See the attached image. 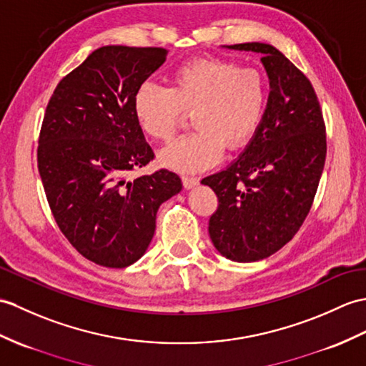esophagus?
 I'll use <instances>...</instances> for the list:
<instances>
[{"label":"esophagus","instance_id":"obj_1","mask_svg":"<svg viewBox=\"0 0 366 366\" xmlns=\"http://www.w3.org/2000/svg\"><path fill=\"white\" fill-rule=\"evenodd\" d=\"M182 184L187 190L193 189V187H197L199 184L198 177H190V176H182Z\"/></svg>","mask_w":366,"mask_h":366}]
</instances>
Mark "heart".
I'll return each mask as SVG.
<instances>
[{
  "label": "heart",
  "mask_w": 366,
  "mask_h": 366,
  "mask_svg": "<svg viewBox=\"0 0 366 366\" xmlns=\"http://www.w3.org/2000/svg\"><path fill=\"white\" fill-rule=\"evenodd\" d=\"M168 89L143 82L134 93L135 122L149 139L169 142L192 114L194 132L160 151L164 167L199 173L229 149H240L257 134L268 106V84L256 68L217 57H199L169 74Z\"/></svg>",
  "instance_id": "1"
}]
</instances>
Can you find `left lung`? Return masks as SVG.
Listing matches in <instances>:
<instances>
[{
    "instance_id": "obj_1",
    "label": "left lung",
    "mask_w": 366,
    "mask_h": 366,
    "mask_svg": "<svg viewBox=\"0 0 366 366\" xmlns=\"http://www.w3.org/2000/svg\"><path fill=\"white\" fill-rule=\"evenodd\" d=\"M226 48L262 54L269 79L257 134L239 159L201 181L218 198L212 243L246 263L269 257L300 231L325 168L326 126L310 81L279 49L259 41Z\"/></svg>"
}]
</instances>
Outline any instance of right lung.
<instances>
[{
	"label": "right lung",
	"instance_id": "obj_1",
	"mask_svg": "<svg viewBox=\"0 0 366 366\" xmlns=\"http://www.w3.org/2000/svg\"><path fill=\"white\" fill-rule=\"evenodd\" d=\"M164 48L109 45L57 84L41 124L37 164L56 223L76 251L107 268L137 262L160 204L182 190L168 169L127 179L154 159L135 122L139 86L165 62Z\"/></svg>",
	"mask_w": 366,
	"mask_h": 366
}]
</instances>
